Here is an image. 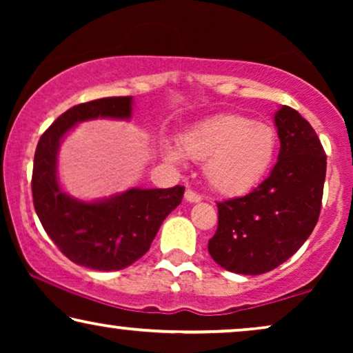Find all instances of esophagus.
<instances>
[{"label":"esophagus","instance_id":"obj_1","mask_svg":"<svg viewBox=\"0 0 353 353\" xmlns=\"http://www.w3.org/2000/svg\"><path fill=\"white\" fill-rule=\"evenodd\" d=\"M185 199H186L188 202H191V204H194V202H201L202 197H201L199 194H197V192L188 190V191L185 192Z\"/></svg>","mask_w":353,"mask_h":353}]
</instances>
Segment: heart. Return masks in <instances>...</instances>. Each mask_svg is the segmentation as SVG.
<instances>
[{"label": "heart", "mask_w": 353, "mask_h": 353, "mask_svg": "<svg viewBox=\"0 0 353 353\" xmlns=\"http://www.w3.org/2000/svg\"><path fill=\"white\" fill-rule=\"evenodd\" d=\"M278 137L272 125L254 122L244 115H216L192 125L176 146L163 144V157L172 163L183 159L205 161L209 185L221 194L249 191L272 165Z\"/></svg>", "instance_id": "b5f03b06"}]
</instances>
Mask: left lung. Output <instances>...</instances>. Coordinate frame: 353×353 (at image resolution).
<instances>
[{
	"label": "left lung",
	"mask_w": 353,
	"mask_h": 353,
	"mask_svg": "<svg viewBox=\"0 0 353 353\" xmlns=\"http://www.w3.org/2000/svg\"><path fill=\"white\" fill-rule=\"evenodd\" d=\"M281 143L272 173L249 194L221 201L210 257L228 272L262 274L286 262L315 228L326 178V154L312 125L281 105Z\"/></svg>",
	"instance_id": "obj_1"
}]
</instances>
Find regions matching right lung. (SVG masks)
Here are the masks:
<instances>
[{
    "instance_id": "right-lung-1",
    "label": "right lung",
    "mask_w": 353,
    "mask_h": 353,
    "mask_svg": "<svg viewBox=\"0 0 353 353\" xmlns=\"http://www.w3.org/2000/svg\"><path fill=\"white\" fill-rule=\"evenodd\" d=\"M132 112L133 96L74 105L41 134L33 161V205L43 228L67 259L99 272H117L141 259L165 216L181 204L185 192L183 186L132 188L105 199L86 202L62 191L57 152L65 134L86 120H130Z\"/></svg>"
}]
</instances>
